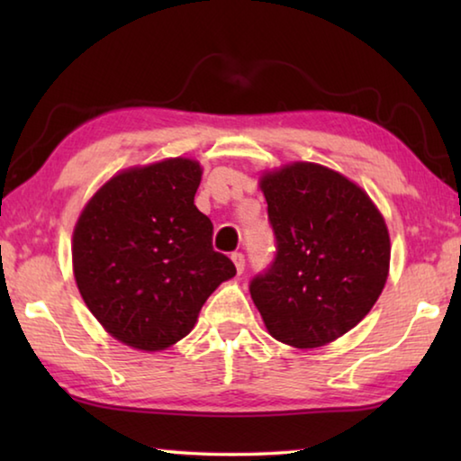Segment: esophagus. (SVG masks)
Returning a JSON list of instances; mask_svg holds the SVG:
<instances>
[{
  "mask_svg": "<svg viewBox=\"0 0 461 461\" xmlns=\"http://www.w3.org/2000/svg\"><path fill=\"white\" fill-rule=\"evenodd\" d=\"M231 260H233V264H236V270L241 275V272H244V268H246V256L241 252H233Z\"/></svg>",
  "mask_w": 461,
  "mask_h": 461,
  "instance_id": "obj_1",
  "label": "esophagus"
}]
</instances>
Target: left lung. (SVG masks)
<instances>
[{"label":"left lung","mask_w":461,"mask_h":461,"mask_svg":"<svg viewBox=\"0 0 461 461\" xmlns=\"http://www.w3.org/2000/svg\"><path fill=\"white\" fill-rule=\"evenodd\" d=\"M276 252L249 280L272 338L319 348L352 330L378 301L390 240L376 205L335 170L294 162L262 176Z\"/></svg>","instance_id":"1"}]
</instances>
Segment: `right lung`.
<instances>
[{
	"instance_id": "obj_1",
	"label": "right lung",
	"mask_w": 461,
	"mask_h": 461,
	"mask_svg": "<svg viewBox=\"0 0 461 461\" xmlns=\"http://www.w3.org/2000/svg\"><path fill=\"white\" fill-rule=\"evenodd\" d=\"M201 167L170 158L115 175L73 233L83 301L131 348L158 352L193 330L203 303L236 267L213 249V223L194 207Z\"/></svg>"
}]
</instances>
